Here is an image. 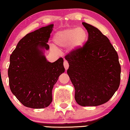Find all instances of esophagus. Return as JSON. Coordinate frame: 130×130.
<instances>
[{
  "label": "esophagus",
  "instance_id": "obj_1",
  "mask_svg": "<svg viewBox=\"0 0 130 130\" xmlns=\"http://www.w3.org/2000/svg\"><path fill=\"white\" fill-rule=\"evenodd\" d=\"M63 65H64V67H65V70H66L68 69V67H69V64H68V62L67 60L64 61Z\"/></svg>",
  "mask_w": 130,
  "mask_h": 130
}]
</instances>
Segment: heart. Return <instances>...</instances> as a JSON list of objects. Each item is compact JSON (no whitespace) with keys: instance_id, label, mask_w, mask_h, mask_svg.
<instances>
[{"instance_id":"obj_1","label":"heart","mask_w":130,"mask_h":130,"mask_svg":"<svg viewBox=\"0 0 130 130\" xmlns=\"http://www.w3.org/2000/svg\"><path fill=\"white\" fill-rule=\"evenodd\" d=\"M87 37L86 31L83 28H69L57 32L53 41L57 46L65 47L70 45L72 49H78L85 43Z\"/></svg>"}]
</instances>
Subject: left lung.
<instances>
[{
	"mask_svg": "<svg viewBox=\"0 0 130 130\" xmlns=\"http://www.w3.org/2000/svg\"><path fill=\"white\" fill-rule=\"evenodd\" d=\"M88 39L82 47L65 57L67 73L75 89V99L81 106H98L109 101L120 83L118 56L107 37L93 26L82 23Z\"/></svg>",
	"mask_w": 130,
	"mask_h": 130,
	"instance_id": "1",
	"label": "left lung"
}]
</instances>
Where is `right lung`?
<instances>
[{"label":"right lung","mask_w":130,"mask_h":130,"mask_svg":"<svg viewBox=\"0 0 130 130\" xmlns=\"http://www.w3.org/2000/svg\"><path fill=\"white\" fill-rule=\"evenodd\" d=\"M54 25L27 34L18 42L10 57L9 86L17 99L27 107L43 109L52 101V91L60 75L65 72L63 59L48 62L43 50Z\"/></svg>","instance_id":"obj_1"}]
</instances>
